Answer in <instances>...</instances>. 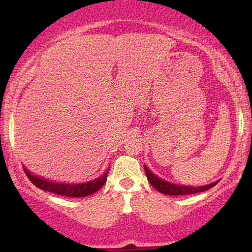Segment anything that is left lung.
Masks as SVG:
<instances>
[{"instance_id": "1", "label": "left lung", "mask_w": 252, "mask_h": 252, "mask_svg": "<svg viewBox=\"0 0 252 252\" xmlns=\"http://www.w3.org/2000/svg\"><path fill=\"white\" fill-rule=\"evenodd\" d=\"M144 171H146L147 178L149 182L153 186L154 188H156L158 191H160L161 194L165 195H190V194H196V192H202L208 190V189L212 188L213 186L218 184V181L212 182V184L206 185V186H201V187H190V186H182V185H175L171 184V182H167L165 180H161L160 178H158L157 175H155L153 172H151L149 168H148L146 165H144Z\"/></svg>"}]
</instances>
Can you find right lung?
Instances as JSON below:
<instances>
[{"label":"right lung","mask_w":252,"mask_h":252,"mask_svg":"<svg viewBox=\"0 0 252 252\" xmlns=\"http://www.w3.org/2000/svg\"><path fill=\"white\" fill-rule=\"evenodd\" d=\"M27 178L32 181L33 185H35L37 188L42 189V190L51 191L54 194H58L62 196H67V197H85V196L94 194L97 191L99 188L106 182V177H108L109 170L105 172L101 177L95 179V180L84 182V184H60V182L48 181L46 179H42L36 175L30 173L26 168H24Z\"/></svg>","instance_id":"1"}]
</instances>
